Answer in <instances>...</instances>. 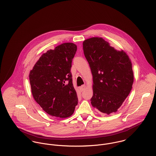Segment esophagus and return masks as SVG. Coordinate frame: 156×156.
<instances>
[{
	"mask_svg": "<svg viewBox=\"0 0 156 156\" xmlns=\"http://www.w3.org/2000/svg\"><path fill=\"white\" fill-rule=\"evenodd\" d=\"M85 88H86V86H85V85H82V86H81V87L79 88V89H80V90L81 92H82V91H83V90L85 89Z\"/></svg>",
	"mask_w": 156,
	"mask_h": 156,
	"instance_id": "esophagus-1",
	"label": "esophagus"
}]
</instances>
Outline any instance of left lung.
Returning <instances> with one entry per match:
<instances>
[{
  "mask_svg": "<svg viewBox=\"0 0 156 156\" xmlns=\"http://www.w3.org/2000/svg\"><path fill=\"white\" fill-rule=\"evenodd\" d=\"M83 48L93 76L92 106L108 115L116 112L133 83L132 64L128 55L99 37L85 40Z\"/></svg>",
  "mask_w": 156,
  "mask_h": 156,
  "instance_id": "1",
  "label": "left lung"
}]
</instances>
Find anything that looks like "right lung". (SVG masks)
Listing matches in <instances>:
<instances>
[{"mask_svg": "<svg viewBox=\"0 0 156 156\" xmlns=\"http://www.w3.org/2000/svg\"><path fill=\"white\" fill-rule=\"evenodd\" d=\"M77 45L66 43L43 53L29 73L32 95L48 114L70 116L78 103L71 71Z\"/></svg>", "mask_w": 156, "mask_h": 156, "instance_id": "right-lung-1", "label": "right lung"}]
</instances>
